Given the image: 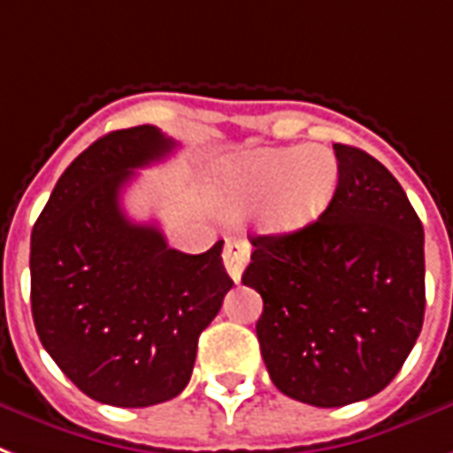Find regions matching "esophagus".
<instances>
[{
	"instance_id": "obj_1",
	"label": "esophagus",
	"mask_w": 453,
	"mask_h": 453,
	"mask_svg": "<svg viewBox=\"0 0 453 453\" xmlns=\"http://www.w3.org/2000/svg\"><path fill=\"white\" fill-rule=\"evenodd\" d=\"M247 261H250V244L242 240H227L226 250H223V265L234 282L242 278Z\"/></svg>"
}]
</instances>
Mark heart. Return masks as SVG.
Instances as JSON below:
<instances>
[{"label": "heart", "mask_w": 453, "mask_h": 453, "mask_svg": "<svg viewBox=\"0 0 453 453\" xmlns=\"http://www.w3.org/2000/svg\"><path fill=\"white\" fill-rule=\"evenodd\" d=\"M340 165L326 147H264L227 165L223 211L242 216L257 203L265 233L302 230L323 213L337 188Z\"/></svg>", "instance_id": "1"}]
</instances>
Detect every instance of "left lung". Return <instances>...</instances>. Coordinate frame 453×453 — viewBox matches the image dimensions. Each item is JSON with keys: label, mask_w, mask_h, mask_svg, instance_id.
<instances>
[{"label": "left lung", "mask_w": 453, "mask_h": 453, "mask_svg": "<svg viewBox=\"0 0 453 453\" xmlns=\"http://www.w3.org/2000/svg\"><path fill=\"white\" fill-rule=\"evenodd\" d=\"M340 178L302 230L251 237L242 285L257 289L273 385L333 409L378 395L418 340L426 313L423 223L378 158L333 144Z\"/></svg>", "instance_id": "left-lung-1"}]
</instances>
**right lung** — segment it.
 <instances>
[{
    "label": "right lung",
    "mask_w": 453,
    "mask_h": 453,
    "mask_svg": "<svg viewBox=\"0 0 453 453\" xmlns=\"http://www.w3.org/2000/svg\"><path fill=\"white\" fill-rule=\"evenodd\" d=\"M173 150L154 126L99 137L58 178L30 237L42 347L81 392L120 409L168 402L188 388L196 340L233 288L223 242L182 254L120 206L134 168Z\"/></svg>",
    "instance_id": "add662e5"
}]
</instances>
